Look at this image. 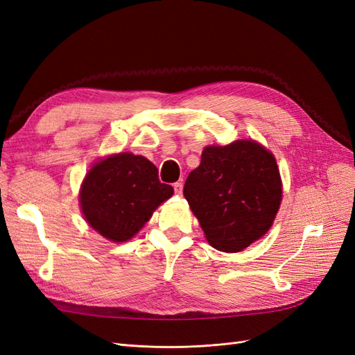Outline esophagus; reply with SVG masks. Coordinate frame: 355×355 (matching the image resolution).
Instances as JSON below:
<instances>
[{"label": "esophagus", "instance_id": "obj_1", "mask_svg": "<svg viewBox=\"0 0 355 355\" xmlns=\"http://www.w3.org/2000/svg\"><path fill=\"white\" fill-rule=\"evenodd\" d=\"M173 189H175L176 196H180L182 191H184V185H182V182H176V184H173Z\"/></svg>", "mask_w": 355, "mask_h": 355}]
</instances>
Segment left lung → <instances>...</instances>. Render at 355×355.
Returning a JSON list of instances; mask_svg holds the SVG:
<instances>
[{
	"label": "left lung",
	"instance_id": "left-lung-1",
	"mask_svg": "<svg viewBox=\"0 0 355 355\" xmlns=\"http://www.w3.org/2000/svg\"><path fill=\"white\" fill-rule=\"evenodd\" d=\"M282 194L274 155L253 141L204 148L184 187L207 241L222 252H241L259 240L271 228Z\"/></svg>",
	"mask_w": 355,
	"mask_h": 355
}]
</instances>
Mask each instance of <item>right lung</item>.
Wrapping results in <instances>:
<instances>
[{"label": "right lung", "mask_w": 355, "mask_h": 355, "mask_svg": "<svg viewBox=\"0 0 355 355\" xmlns=\"http://www.w3.org/2000/svg\"><path fill=\"white\" fill-rule=\"evenodd\" d=\"M173 196L158 170L142 155L123 153L96 163L85 176L80 202L85 220L105 239L127 241Z\"/></svg>", "instance_id": "obj_1"}]
</instances>
